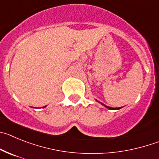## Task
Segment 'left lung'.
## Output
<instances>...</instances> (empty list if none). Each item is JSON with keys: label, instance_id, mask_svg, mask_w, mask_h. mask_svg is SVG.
Masks as SVG:
<instances>
[{"label": "left lung", "instance_id": "obj_1", "mask_svg": "<svg viewBox=\"0 0 159 159\" xmlns=\"http://www.w3.org/2000/svg\"><path fill=\"white\" fill-rule=\"evenodd\" d=\"M96 101H97L98 102H99V101H98V100H96ZM100 103H101V104L103 106H105V107H106V108L109 109V110H120V109H121V108H122V107H118V108H112V107H110V106H106V105L103 104V103H102V102H100Z\"/></svg>", "mask_w": 159, "mask_h": 159}]
</instances>
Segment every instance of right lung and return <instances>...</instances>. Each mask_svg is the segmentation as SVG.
Returning a JSON list of instances; mask_svg holds the SVG:
<instances>
[{
    "label": "right lung",
    "instance_id": "1",
    "mask_svg": "<svg viewBox=\"0 0 159 159\" xmlns=\"http://www.w3.org/2000/svg\"><path fill=\"white\" fill-rule=\"evenodd\" d=\"M46 106H44V108H45V107H46Z\"/></svg>",
    "mask_w": 159,
    "mask_h": 159
}]
</instances>
